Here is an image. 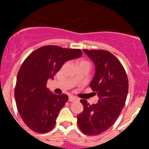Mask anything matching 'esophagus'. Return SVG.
Segmentation results:
<instances>
[{
  "label": "esophagus",
  "instance_id": "obj_1",
  "mask_svg": "<svg viewBox=\"0 0 149 149\" xmlns=\"http://www.w3.org/2000/svg\"><path fill=\"white\" fill-rule=\"evenodd\" d=\"M79 101V98L75 97V96L71 95L69 96V98H68V101H70V102H74V101Z\"/></svg>",
  "mask_w": 149,
  "mask_h": 149
}]
</instances>
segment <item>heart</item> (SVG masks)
<instances>
[{"mask_svg": "<svg viewBox=\"0 0 149 149\" xmlns=\"http://www.w3.org/2000/svg\"><path fill=\"white\" fill-rule=\"evenodd\" d=\"M81 62H85V61H79L78 63H81Z\"/></svg>", "mask_w": 149, "mask_h": 149, "instance_id": "obj_1", "label": "heart"}]
</instances>
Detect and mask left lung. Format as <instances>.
Masks as SVG:
<instances>
[{
	"mask_svg": "<svg viewBox=\"0 0 149 149\" xmlns=\"http://www.w3.org/2000/svg\"><path fill=\"white\" fill-rule=\"evenodd\" d=\"M84 51L95 64V73L89 86L99 100L92 105L81 100L84 111L77 115V125L84 134L95 136L110 128L118 119L127 98L128 80L125 68L113 54L104 50Z\"/></svg>",
	"mask_w": 149,
	"mask_h": 149,
	"instance_id": "obj_1",
	"label": "left lung"
}]
</instances>
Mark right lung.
<instances>
[{
  "instance_id": "obj_1",
  "label": "right lung",
  "mask_w": 149,
  "mask_h": 149,
  "mask_svg": "<svg viewBox=\"0 0 149 149\" xmlns=\"http://www.w3.org/2000/svg\"><path fill=\"white\" fill-rule=\"evenodd\" d=\"M82 56L80 49L47 45L30 54L22 63L17 74L15 98L18 111L26 125L32 131L45 134L54 128L56 117L68 99L46 87L68 60Z\"/></svg>"
}]
</instances>
